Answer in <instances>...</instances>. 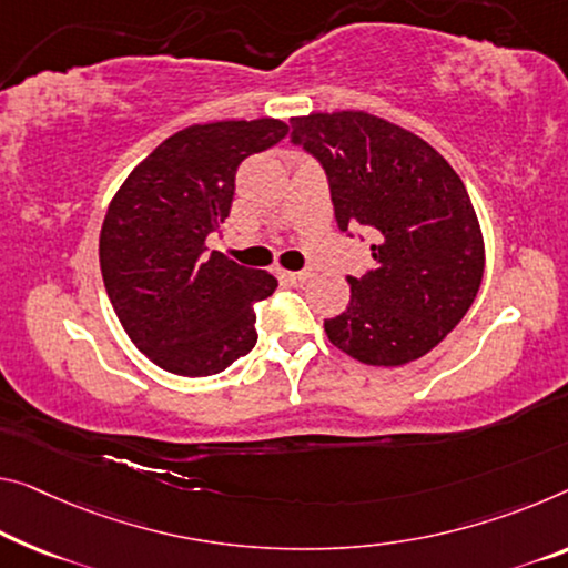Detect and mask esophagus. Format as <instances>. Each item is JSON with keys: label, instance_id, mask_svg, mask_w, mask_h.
Masks as SVG:
<instances>
[{"label": "esophagus", "instance_id": "esophagus-1", "mask_svg": "<svg viewBox=\"0 0 568 568\" xmlns=\"http://www.w3.org/2000/svg\"><path fill=\"white\" fill-rule=\"evenodd\" d=\"M284 278H286V284L302 286L310 278V272H284Z\"/></svg>", "mask_w": 568, "mask_h": 568}]
</instances>
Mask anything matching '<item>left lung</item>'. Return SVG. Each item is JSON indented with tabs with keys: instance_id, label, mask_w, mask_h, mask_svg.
<instances>
[{
	"instance_id": "left-lung-1",
	"label": "left lung",
	"mask_w": 568,
	"mask_h": 568,
	"mask_svg": "<svg viewBox=\"0 0 568 568\" xmlns=\"http://www.w3.org/2000/svg\"><path fill=\"white\" fill-rule=\"evenodd\" d=\"M292 144L325 172L339 231L365 229L375 241L373 266L347 276L351 304L325 320L329 343L386 368L426 355L483 282V233L465 182L424 139L365 111L292 119Z\"/></svg>"
}]
</instances>
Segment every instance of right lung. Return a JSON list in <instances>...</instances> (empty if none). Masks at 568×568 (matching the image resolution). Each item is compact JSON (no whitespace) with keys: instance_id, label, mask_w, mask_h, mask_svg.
<instances>
[{"instance_id":"right-lung-1","label":"right lung","mask_w":568,"mask_h":568,"mask_svg":"<svg viewBox=\"0 0 568 568\" xmlns=\"http://www.w3.org/2000/svg\"><path fill=\"white\" fill-rule=\"evenodd\" d=\"M278 119L182 129L134 168L101 229L103 286L132 343L160 368L215 375L256 345L254 304L276 278L207 254L231 213L239 164L282 142Z\"/></svg>"}]
</instances>
